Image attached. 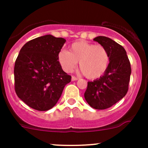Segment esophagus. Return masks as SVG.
<instances>
[{
    "instance_id": "1",
    "label": "esophagus",
    "mask_w": 148,
    "mask_h": 148,
    "mask_svg": "<svg viewBox=\"0 0 148 148\" xmlns=\"http://www.w3.org/2000/svg\"><path fill=\"white\" fill-rule=\"evenodd\" d=\"M78 78H77V77H75V76H72V81H73V82H74V81H77L78 80Z\"/></svg>"
}]
</instances>
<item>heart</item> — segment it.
<instances>
[{
	"label": "heart",
	"mask_w": 148,
	"mask_h": 148,
	"mask_svg": "<svg viewBox=\"0 0 148 148\" xmlns=\"http://www.w3.org/2000/svg\"><path fill=\"white\" fill-rule=\"evenodd\" d=\"M64 71H73L79 61V69L84 76L95 79L105 73L110 63V56L104 47L80 40L71 44L70 52L61 50L58 56Z\"/></svg>",
	"instance_id": "b5f03b06"
}]
</instances>
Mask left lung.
Listing matches in <instances>:
<instances>
[{
	"mask_svg": "<svg viewBox=\"0 0 148 148\" xmlns=\"http://www.w3.org/2000/svg\"><path fill=\"white\" fill-rule=\"evenodd\" d=\"M93 40L107 49L110 63L104 75L87 83L84 98L90 107L104 110L125 97L128 91L131 67L122 46L105 36H98Z\"/></svg>",
	"mask_w": 148,
	"mask_h": 148,
	"instance_id": "8db88e82",
	"label": "left lung"
}]
</instances>
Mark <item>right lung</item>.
Wrapping results in <instances>:
<instances>
[{
    "label": "right lung",
    "mask_w": 148,
    "mask_h": 148,
    "mask_svg": "<svg viewBox=\"0 0 148 148\" xmlns=\"http://www.w3.org/2000/svg\"><path fill=\"white\" fill-rule=\"evenodd\" d=\"M66 40L51 35L36 38L21 49L15 63V90L26 104L39 111L53 108L71 76L61 68L58 53Z\"/></svg>",
    "instance_id": "obj_1"
}]
</instances>
